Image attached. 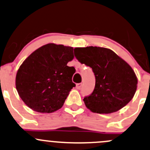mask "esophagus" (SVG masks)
I'll use <instances>...</instances> for the list:
<instances>
[{
	"label": "esophagus",
	"instance_id": "34e87169",
	"mask_svg": "<svg viewBox=\"0 0 150 150\" xmlns=\"http://www.w3.org/2000/svg\"><path fill=\"white\" fill-rule=\"evenodd\" d=\"M82 87V83H77L76 84V88L77 89L80 90Z\"/></svg>",
	"mask_w": 150,
	"mask_h": 150
}]
</instances>
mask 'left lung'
<instances>
[{
	"mask_svg": "<svg viewBox=\"0 0 150 150\" xmlns=\"http://www.w3.org/2000/svg\"><path fill=\"white\" fill-rule=\"evenodd\" d=\"M78 61L92 68L96 86L91 95L83 101L93 113H111L121 109L133 98L138 80L134 71L125 60L110 49L77 47Z\"/></svg>",
	"mask_w": 150,
	"mask_h": 150,
	"instance_id": "1",
	"label": "left lung"
}]
</instances>
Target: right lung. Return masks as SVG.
<instances>
[{
	"mask_svg": "<svg viewBox=\"0 0 150 150\" xmlns=\"http://www.w3.org/2000/svg\"><path fill=\"white\" fill-rule=\"evenodd\" d=\"M74 59L73 47L50 43L39 47L17 71L16 88L24 103L39 113H52L62 107L75 84V72L67 63Z\"/></svg>",
	"mask_w": 150,
	"mask_h": 150,
	"instance_id": "1",
	"label": "right lung"
}]
</instances>
